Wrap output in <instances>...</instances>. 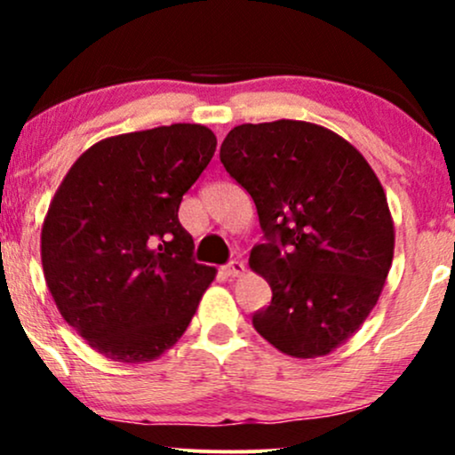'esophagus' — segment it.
Here are the masks:
<instances>
[{
  "label": "esophagus",
  "instance_id": "1",
  "mask_svg": "<svg viewBox=\"0 0 455 455\" xmlns=\"http://www.w3.org/2000/svg\"><path fill=\"white\" fill-rule=\"evenodd\" d=\"M243 271H245L243 260H231V263L224 267V274L231 275V278H239V275H243Z\"/></svg>",
  "mask_w": 455,
  "mask_h": 455
}]
</instances>
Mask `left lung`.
Instances as JSON below:
<instances>
[{
  "label": "left lung",
  "mask_w": 455,
  "mask_h": 455,
  "mask_svg": "<svg viewBox=\"0 0 455 455\" xmlns=\"http://www.w3.org/2000/svg\"><path fill=\"white\" fill-rule=\"evenodd\" d=\"M220 160L267 237L250 252V269L271 286L254 329L297 359L336 351L377 306L394 260L377 173L340 134L297 119L235 126Z\"/></svg>",
  "instance_id": "obj_1"
}]
</instances>
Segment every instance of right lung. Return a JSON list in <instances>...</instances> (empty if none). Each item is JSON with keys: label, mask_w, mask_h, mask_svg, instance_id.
I'll return each instance as SVG.
<instances>
[{"label": "right lung", "mask_w": 455, "mask_h": 455, "mask_svg": "<svg viewBox=\"0 0 455 455\" xmlns=\"http://www.w3.org/2000/svg\"><path fill=\"white\" fill-rule=\"evenodd\" d=\"M216 134L173 124L98 140L46 212L40 254L57 310L113 362H154L184 336L216 267L192 260L181 196L207 169Z\"/></svg>", "instance_id": "1"}]
</instances>
